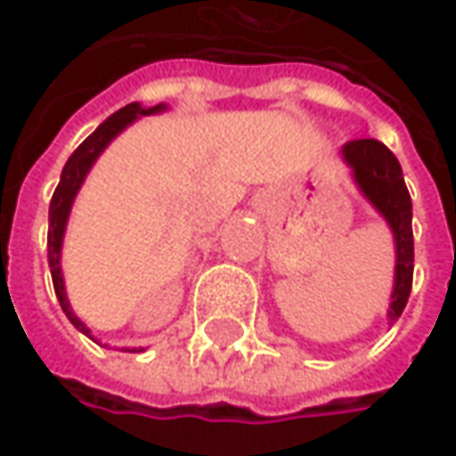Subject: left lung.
I'll return each mask as SVG.
<instances>
[{"instance_id":"obj_1","label":"left lung","mask_w":456,"mask_h":456,"mask_svg":"<svg viewBox=\"0 0 456 456\" xmlns=\"http://www.w3.org/2000/svg\"><path fill=\"white\" fill-rule=\"evenodd\" d=\"M344 164L352 169V179L362 197L385 217L395 240V280L390 295L387 318L395 323L408 303L413 285V205L403 179L395 153L375 138L349 141L341 149Z\"/></svg>"}]
</instances>
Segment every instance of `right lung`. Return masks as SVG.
<instances>
[{
    "instance_id": "1",
    "label": "right lung",
    "mask_w": 456,
    "mask_h": 456,
    "mask_svg": "<svg viewBox=\"0 0 456 456\" xmlns=\"http://www.w3.org/2000/svg\"><path fill=\"white\" fill-rule=\"evenodd\" d=\"M164 110H167V104L143 107V104L130 102L123 110H118L115 115H110L102 126L97 127L81 143L79 149L69 156L66 167L61 171V182H58L56 192H53V200H51V210H48V266H51V277H53V289H56L58 303H61V310L66 313V318L74 323V329L81 330L84 336H89L92 341H97V338L92 336V330L86 329V323L74 313V307L69 303V295H66V285H63V272H61V248H63V236H66V223H69V216H71V205H74V200H77V194H79L89 169L102 156V151L127 126H133L138 118L156 115V112H164ZM120 352H143V349H120Z\"/></svg>"
}]
</instances>
